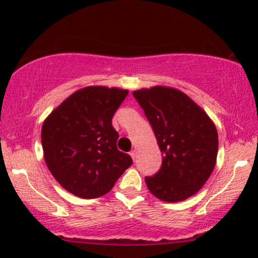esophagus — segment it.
Masks as SVG:
<instances>
[{"label": "esophagus", "instance_id": "34e87169", "mask_svg": "<svg viewBox=\"0 0 258 258\" xmlns=\"http://www.w3.org/2000/svg\"><path fill=\"white\" fill-rule=\"evenodd\" d=\"M130 156H131L132 157V160H136V156H137V152H136V150H132L131 152H130Z\"/></svg>", "mask_w": 258, "mask_h": 258}]
</instances>
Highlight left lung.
<instances>
[{"label":"left lung","mask_w":258,"mask_h":258,"mask_svg":"<svg viewBox=\"0 0 258 258\" xmlns=\"http://www.w3.org/2000/svg\"><path fill=\"white\" fill-rule=\"evenodd\" d=\"M144 108L162 152V166L146 177L151 194L165 202L196 195L210 178L218 151L215 123L186 93L153 86L132 92Z\"/></svg>","instance_id":"8db88e82"}]
</instances>
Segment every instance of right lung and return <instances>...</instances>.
I'll use <instances>...</instances> for the list:
<instances>
[{"mask_svg": "<svg viewBox=\"0 0 258 258\" xmlns=\"http://www.w3.org/2000/svg\"><path fill=\"white\" fill-rule=\"evenodd\" d=\"M128 90L87 86L70 95L46 117L41 131L43 158L66 191L97 199L112 189L132 165L117 148L112 117Z\"/></svg>", "mask_w": 258, "mask_h": 258, "instance_id": "1", "label": "right lung"}]
</instances>
